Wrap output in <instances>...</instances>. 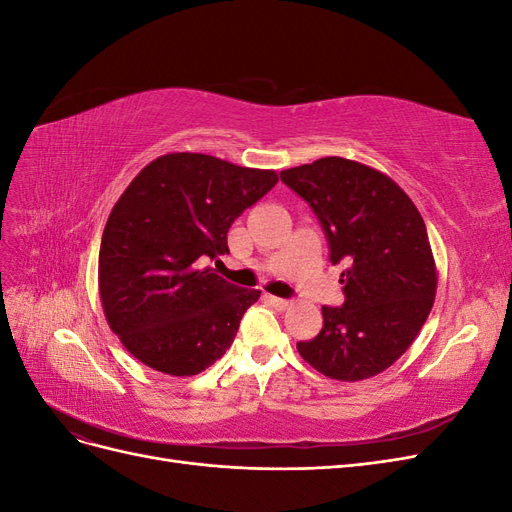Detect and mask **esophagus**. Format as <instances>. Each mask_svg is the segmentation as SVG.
I'll use <instances>...</instances> for the list:
<instances>
[{
  "mask_svg": "<svg viewBox=\"0 0 512 512\" xmlns=\"http://www.w3.org/2000/svg\"><path fill=\"white\" fill-rule=\"evenodd\" d=\"M267 303H271L275 309H280V312H284V309H288L292 303L288 299H280V297H273V294H265Z\"/></svg>",
  "mask_w": 512,
  "mask_h": 512,
  "instance_id": "esophagus-1",
  "label": "esophagus"
}]
</instances>
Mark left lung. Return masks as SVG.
Wrapping results in <instances>:
<instances>
[{"instance_id":"left-lung-1","label":"left lung","mask_w":512,"mask_h":512,"mask_svg":"<svg viewBox=\"0 0 512 512\" xmlns=\"http://www.w3.org/2000/svg\"><path fill=\"white\" fill-rule=\"evenodd\" d=\"M280 177L316 213L333 265L348 267L339 280L344 305H324L320 333L297 350L333 380L378 376L410 348L436 297L421 213L391 177L346 158H320Z\"/></svg>"}]
</instances>
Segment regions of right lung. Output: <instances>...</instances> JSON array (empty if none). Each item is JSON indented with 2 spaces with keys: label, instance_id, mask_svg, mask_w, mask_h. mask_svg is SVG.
Instances as JSON below:
<instances>
[{
  "label": "right lung",
  "instance_id": "obj_1",
  "mask_svg": "<svg viewBox=\"0 0 512 512\" xmlns=\"http://www.w3.org/2000/svg\"><path fill=\"white\" fill-rule=\"evenodd\" d=\"M277 183L275 170L205 153H166L119 196L100 243L108 327L168 376H196L230 348L260 290L226 282L205 258L228 254V228Z\"/></svg>",
  "mask_w": 512,
  "mask_h": 512
}]
</instances>
